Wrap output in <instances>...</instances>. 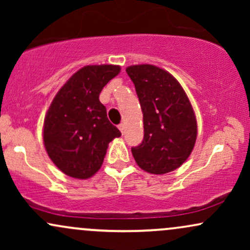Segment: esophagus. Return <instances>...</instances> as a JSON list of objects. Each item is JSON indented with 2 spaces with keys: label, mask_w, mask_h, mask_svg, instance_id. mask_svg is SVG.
Returning a JSON list of instances; mask_svg holds the SVG:
<instances>
[{
  "label": "esophagus",
  "mask_w": 250,
  "mask_h": 250,
  "mask_svg": "<svg viewBox=\"0 0 250 250\" xmlns=\"http://www.w3.org/2000/svg\"><path fill=\"white\" fill-rule=\"evenodd\" d=\"M119 129L121 130V133H123V130H125V125L123 123H121V125H119Z\"/></svg>",
  "instance_id": "esophagus-1"
}]
</instances>
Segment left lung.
Masks as SVG:
<instances>
[{
	"label": "left lung",
	"mask_w": 250,
	"mask_h": 250,
	"mask_svg": "<svg viewBox=\"0 0 250 250\" xmlns=\"http://www.w3.org/2000/svg\"><path fill=\"white\" fill-rule=\"evenodd\" d=\"M143 113V141L131 148L137 166L162 175L179 168L193 151L197 136L194 109L168 71L153 64L128 67Z\"/></svg>",
	"instance_id": "obj_1"
}]
</instances>
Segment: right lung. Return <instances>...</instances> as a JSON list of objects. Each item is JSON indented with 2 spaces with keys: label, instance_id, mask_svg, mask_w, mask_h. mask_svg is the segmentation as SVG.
Here are the masks:
<instances>
[{
  "label": "right lung",
  "instance_id": "add662e5",
  "mask_svg": "<svg viewBox=\"0 0 250 250\" xmlns=\"http://www.w3.org/2000/svg\"><path fill=\"white\" fill-rule=\"evenodd\" d=\"M120 65H85L63 84L44 117L43 143L62 173L89 179L101 168L109 142L121 133L109 122L100 102L103 87L119 75Z\"/></svg>",
  "mask_w": 250,
  "mask_h": 250
}]
</instances>
